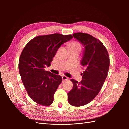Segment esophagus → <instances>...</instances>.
Instances as JSON below:
<instances>
[{
	"label": "esophagus",
	"instance_id": "34e87169",
	"mask_svg": "<svg viewBox=\"0 0 129 129\" xmlns=\"http://www.w3.org/2000/svg\"><path fill=\"white\" fill-rule=\"evenodd\" d=\"M62 79H63V81H68L69 79L68 77L66 76H62Z\"/></svg>",
	"mask_w": 129,
	"mask_h": 129
}]
</instances>
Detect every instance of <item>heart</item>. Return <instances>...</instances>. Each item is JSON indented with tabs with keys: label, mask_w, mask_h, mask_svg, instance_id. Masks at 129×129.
Wrapping results in <instances>:
<instances>
[{
	"label": "heart",
	"mask_w": 129,
	"mask_h": 129,
	"mask_svg": "<svg viewBox=\"0 0 129 129\" xmlns=\"http://www.w3.org/2000/svg\"><path fill=\"white\" fill-rule=\"evenodd\" d=\"M71 47L73 48H77L81 50V45L79 42H76V41H74L73 42H72V44L71 45Z\"/></svg>",
	"instance_id": "b5f03b06"
}]
</instances>
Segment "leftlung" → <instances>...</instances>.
<instances>
[{
  "label": "left lung",
  "mask_w": 129,
  "mask_h": 129,
  "mask_svg": "<svg viewBox=\"0 0 129 129\" xmlns=\"http://www.w3.org/2000/svg\"><path fill=\"white\" fill-rule=\"evenodd\" d=\"M73 36L84 46L81 64L85 70L80 82L71 80L73 87L67 93L68 101L73 106L80 107L90 102L100 91L108 75L110 60L106 48L99 39L81 32Z\"/></svg>",
  "instance_id": "1"
}]
</instances>
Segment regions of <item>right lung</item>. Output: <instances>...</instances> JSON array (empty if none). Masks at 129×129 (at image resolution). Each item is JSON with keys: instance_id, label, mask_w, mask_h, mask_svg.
I'll list each match as a JSON object with an SVG mask.
<instances>
[{"instance_id": "right-lung-1", "label": "right lung", "mask_w": 129, "mask_h": 129, "mask_svg": "<svg viewBox=\"0 0 129 129\" xmlns=\"http://www.w3.org/2000/svg\"><path fill=\"white\" fill-rule=\"evenodd\" d=\"M73 38L72 35L54 33L32 39L19 58V71L26 91L37 103L48 106L53 103L54 95L62 81L60 75L46 71L58 49Z\"/></svg>"}]
</instances>
